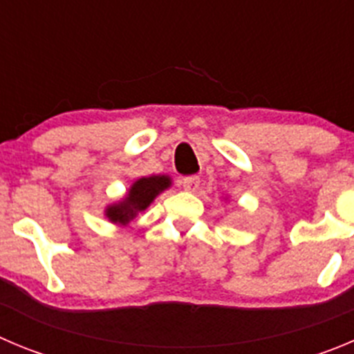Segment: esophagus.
I'll list each match as a JSON object with an SVG mask.
<instances>
[{
    "instance_id": "1",
    "label": "esophagus",
    "mask_w": 354,
    "mask_h": 354,
    "mask_svg": "<svg viewBox=\"0 0 354 354\" xmlns=\"http://www.w3.org/2000/svg\"><path fill=\"white\" fill-rule=\"evenodd\" d=\"M201 180L197 176H187L181 180V187L187 190V192H196L197 188H199Z\"/></svg>"
}]
</instances>
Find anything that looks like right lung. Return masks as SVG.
Wrapping results in <instances>:
<instances>
[{
	"mask_svg": "<svg viewBox=\"0 0 354 354\" xmlns=\"http://www.w3.org/2000/svg\"><path fill=\"white\" fill-rule=\"evenodd\" d=\"M169 187L171 178L166 176V174L140 178V180L131 185L124 199L106 207V211H104L106 218L111 223H117V225H127L136 218L138 213L145 211L153 203L158 194H162Z\"/></svg>",
	"mask_w": 354,
	"mask_h": 354,
	"instance_id": "1",
	"label": "right lung"
}]
</instances>
